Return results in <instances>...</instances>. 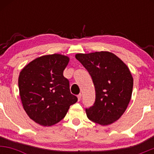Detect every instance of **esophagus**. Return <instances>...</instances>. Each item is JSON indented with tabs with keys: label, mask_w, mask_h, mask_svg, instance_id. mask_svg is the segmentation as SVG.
I'll list each match as a JSON object with an SVG mask.
<instances>
[{
	"label": "esophagus",
	"mask_w": 154,
	"mask_h": 154,
	"mask_svg": "<svg viewBox=\"0 0 154 154\" xmlns=\"http://www.w3.org/2000/svg\"><path fill=\"white\" fill-rule=\"evenodd\" d=\"M77 99H78V101H79V100H81V98H82V94L81 93H79V95H77Z\"/></svg>",
	"instance_id": "34e87169"
}]
</instances>
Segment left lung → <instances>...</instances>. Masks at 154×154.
I'll list each match as a JSON object with an SVG mask.
<instances>
[{
    "mask_svg": "<svg viewBox=\"0 0 154 154\" xmlns=\"http://www.w3.org/2000/svg\"><path fill=\"white\" fill-rule=\"evenodd\" d=\"M75 58L89 72L95 86V103L85 110L88 119L101 125H111L121 117L131 99V72L109 51L77 54Z\"/></svg>",
    "mask_w": 154,
    "mask_h": 154,
    "instance_id": "obj_1",
    "label": "left lung"
}]
</instances>
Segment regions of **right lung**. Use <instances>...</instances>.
I'll return each instance as SVG.
<instances>
[{
	"instance_id": "right-lung-1",
	"label": "right lung",
	"mask_w": 154,
	"mask_h": 154,
	"mask_svg": "<svg viewBox=\"0 0 154 154\" xmlns=\"http://www.w3.org/2000/svg\"><path fill=\"white\" fill-rule=\"evenodd\" d=\"M69 61V58L64 55H45L29 62L19 74L23 108L31 119L42 126L59 122L70 106L77 101L63 75Z\"/></svg>"
}]
</instances>
